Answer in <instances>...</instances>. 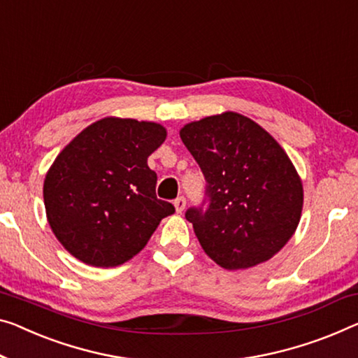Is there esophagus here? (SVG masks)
<instances>
[{"label":"esophagus","instance_id":"esophagus-1","mask_svg":"<svg viewBox=\"0 0 358 358\" xmlns=\"http://www.w3.org/2000/svg\"><path fill=\"white\" fill-rule=\"evenodd\" d=\"M174 208H176V211H178V213H182L185 210V198L184 196L176 198V200H174Z\"/></svg>","mask_w":358,"mask_h":358}]
</instances>
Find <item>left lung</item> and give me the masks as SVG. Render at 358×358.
Listing matches in <instances>:
<instances>
[{
	"label": "left lung",
	"instance_id": "left-lung-1",
	"mask_svg": "<svg viewBox=\"0 0 358 358\" xmlns=\"http://www.w3.org/2000/svg\"><path fill=\"white\" fill-rule=\"evenodd\" d=\"M180 139L206 179L210 206L187 210L201 248L229 271L266 262L298 229L304 190L287 152L236 112L187 123Z\"/></svg>",
	"mask_w": 358,
	"mask_h": 358
}]
</instances>
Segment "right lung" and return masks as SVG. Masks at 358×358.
I'll use <instances>...</instances> for the list:
<instances>
[{"mask_svg": "<svg viewBox=\"0 0 358 358\" xmlns=\"http://www.w3.org/2000/svg\"><path fill=\"white\" fill-rule=\"evenodd\" d=\"M164 139L160 123L107 117L62 148L43 196L51 230L71 256L92 267L122 266L174 213L157 198V174L147 164Z\"/></svg>", "mask_w": 358, "mask_h": 358, "instance_id": "add662e5", "label": "right lung"}]
</instances>
